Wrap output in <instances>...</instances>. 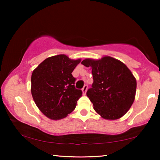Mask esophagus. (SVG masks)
Returning a JSON list of instances; mask_svg holds the SVG:
<instances>
[{
	"mask_svg": "<svg viewBox=\"0 0 160 160\" xmlns=\"http://www.w3.org/2000/svg\"><path fill=\"white\" fill-rule=\"evenodd\" d=\"M88 85H85V86L83 87V88L82 89V94H84V95H85V94H86V92H87V90H88Z\"/></svg>",
	"mask_w": 160,
	"mask_h": 160,
	"instance_id": "obj_1",
	"label": "esophagus"
}]
</instances>
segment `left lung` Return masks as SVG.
Segmentation results:
<instances>
[{"label":"left lung","instance_id":"obj_1","mask_svg":"<svg viewBox=\"0 0 160 160\" xmlns=\"http://www.w3.org/2000/svg\"><path fill=\"white\" fill-rule=\"evenodd\" d=\"M81 63L91 67L94 82L87 96L95 112L107 120H116L128 112L133 103L137 82L125 64L111 56L94 60L86 58Z\"/></svg>","mask_w":160,"mask_h":160}]
</instances>
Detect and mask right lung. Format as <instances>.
Segmentation results:
<instances>
[{"mask_svg":"<svg viewBox=\"0 0 160 160\" xmlns=\"http://www.w3.org/2000/svg\"><path fill=\"white\" fill-rule=\"evenodd\" d=\"M80 61L60 54L46 58L32 72V97L39 109L51 120L66 117L82 96V91L75 88L72 75Z\"/></svg>","mask_w":160,"mask_h":160,"instance_id":"obj_1","label":"right lung"}]
</instances>
